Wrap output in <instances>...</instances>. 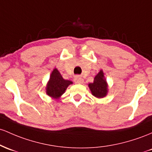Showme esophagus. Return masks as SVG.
Here are the masks:
<instances>
[{"mask_svg": "<svg viewBox=\"0 0 152 152\" xmlns=\"http://www.w3.org/2000/svg\"><path fill=\"white\" fill-rule=\"evenodd\" d=\"M74 81L75 83H77V84H82V83H83V82H84V80H83L81 77L76 76L74 78Z\"/></svg>", "mask_w": 152, "mask_h": 152, "instance_id": "esophagus-1", "label": "esophagus"}]
</instances>
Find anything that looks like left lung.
Instances as JSON below:
<instances>
[{"label":"left lung","instance_id":"left-lung-1","mask_svg":"<svg viewBox=\"0 0 152 152\" xmlns=\"http://www.w3.org/2000/svg\"><path fill=\"white\" fill-rule=\"evenodd\" d=\"M92 95L97 98H103L108 93V85L102 69L95 75L93 83L88 84Z\"/></svg>","mask_w":152,"mask_h":152}]
</instances>
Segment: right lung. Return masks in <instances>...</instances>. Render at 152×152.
I'll use <instances>...</instances> for the list:
<instances>
[{
	"label": "right lung",
	"mask_w": 152,
	"mask_h": 152,
	"mask_svg": "<svg viewBox=\"0 0 152 152\" xmlns=\"http://www.w3.org/2000/svg\"><path fill=\"white\" fill-rule=\"evenodd\" d=\"M73 83L62 77L57 68H54L51 73L49 81L46 86V93L48 96L54 100H58L65 93L69 85Z\"/></svg>",
	"instance_id": "right-lung-1"
}]
</instances>
